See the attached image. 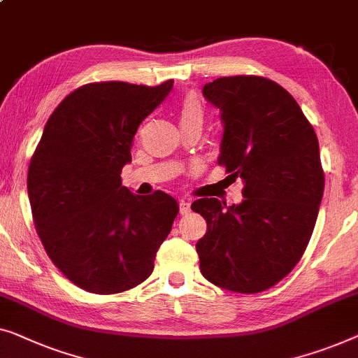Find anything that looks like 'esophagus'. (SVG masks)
<instances>
[{
    "label": "esophagus",
    "mask_w": 358,
    "mask_h": 358,
    "mask_svg": "<svg viewBox=\"0 0 358 358\" xmlns=\"http://www.w3.org/2000/svg\"><path fill=\"white\" fill-rule=\"evenodd\" d=\"M179 210L180 215H187L190 213V201L187 199H180L179 201Z\"/></svg>",
    "instance_id": "esophagus-1"
}]
</instances>
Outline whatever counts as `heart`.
Here are the masks:
<instances>
[{
  "label": "heart",
  "instance_id": "b5f03b06",
  "mask_svg": "<svg viewBox=\"0 0 358 358\" xmlns=\"http://www.w3.org/2000/svg\"><path fill=\"white\" fill-rule=\"evenodd\" d=\"M203 121V105L195 95H187L180 105V122Z\"/></svg>",
  "mask_w": 358,
  "mask_h": 358
}]
</instances>
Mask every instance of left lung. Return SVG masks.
<instances>
[{"label":"left lung","instance_id":"left-lung-1","mask_svg":"<svg viewBox=\"0 0 358 358\" xmlns=\"http://www.w3.org/2000/svg\"><path fill=\"white\" fill-rule=\"evenodd\" d=\"M203 96L221 113L217 163L242 179L243 199L192 203L206 220L200 271L232 292H262L297 265L317 222L324 176L312 124L289 92L257 76L221 77Z\"/></svg>","mask_w":358,"mask_h":358}]
</instances>
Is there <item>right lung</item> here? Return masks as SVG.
I'll return each instance as SVG.
<instances>
[{
	"label": "right lung",
	"instance_id": "1",
	"mask_svg": "<svg viewBox=\"0 0 358 358\" xmlns=\"http://www.w3.org/2000/svg\"><path fill=\"white\" fill-rule=\"evenodd\" d=\"M173 84L84 85L43 129L27 176L34 221L48 257L84 291L117 294L143 282L179 213L174 196L134 195L121 179L138 126Z\"/></svg>",
	"mask_w": 358,
	"mask_h": 358
}]
</instances>
